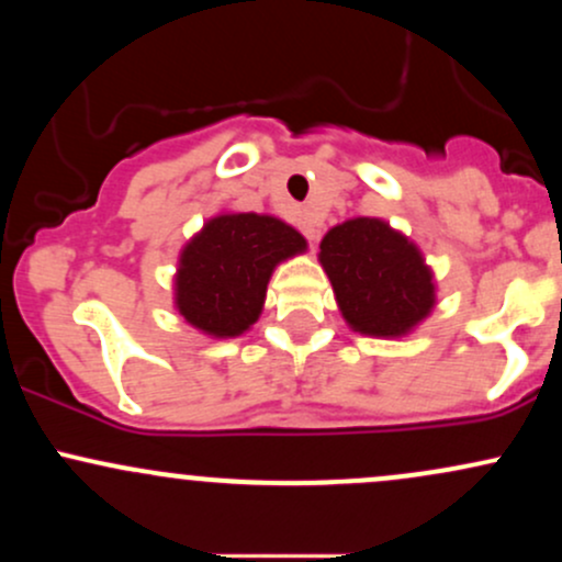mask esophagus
<instances>
[{"mask_svg":"<svg viewBox=\"0 0 562 562\" xmlns=\"http://www.w3.org/2000/svg\"><path fill=\"white\" fill-rule=\"evenodd\" d=\"M299 229L303 232V235H306V240L312 243V248H314V245H317V240H319V218L314 216L312 211H301Z\"/></svg>","mask_w":562,"mask_h":562,"instance_id":"1","label":"esophagus"}]
</instances>
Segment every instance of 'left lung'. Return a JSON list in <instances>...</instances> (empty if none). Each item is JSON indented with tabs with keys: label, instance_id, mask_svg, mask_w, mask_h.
Here are the masks:
<instances>
[{
	"label": "left lung",
	"instance_id": "left-lung-1",
	"mask_svg": "<svg viewBox=\"0 0 562 562\" xmlns=\"http://www.w3.org/2000/svg\"><path fill=\"white\" fill-rule=\"evenodd\" d=\"M319 263L353 333L402 338L436 306L434 269L420 248L372 216L348 218L322 237Z\"/></svg>",
	"mask_w": 562,
	"mask_h": 562
}]
</instances>
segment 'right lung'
<instances>
[{
	"mask_svg": "<svg viewBox=\"0 0 562 562\" xmlns=\"http://www.w3.org/2000/svg\"><path fill=\"white\" fill-rule=\"evenodd\" d=\"M303 250L301 232L277 216H211L179 254L173 306L203 335L237 338L261 317L274 269Z\"/></svg>",
	"mask_w": 562,
	"mask_h": 562,
	"instance_id": "obj_1",
	"label": "right lung"
}]
</instances>
